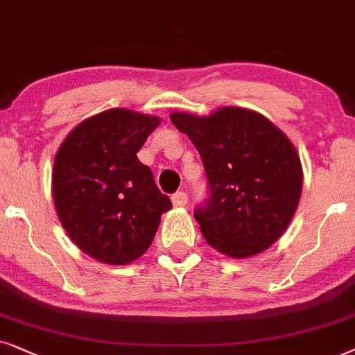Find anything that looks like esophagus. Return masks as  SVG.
I'll use <instances>...</instances> for the list:
<instances>
[{
    "label": "esophagus",
    "mask_w": 355,
    "mask_h": 355,
    "mask_svg": "<svg viewBox=\"0 0 355 355\" xmlns=\"http://www.w3.org/2000/svg\"><path fill=\"white\" fill-rule=\"evenodd\" d=\"M187 201H188V195L185 191H177L172 195L173 206H185Z\"/></svg>",
    "instance_id": "esophagus-1"
}]
</instances>
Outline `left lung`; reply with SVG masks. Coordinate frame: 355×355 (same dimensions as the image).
<instances>
[{
	"instance_id": "left-lung-1",
	"label": "left lung",
	"mask_w": 355,
	"mask_h": 355,
	"mask_svg": "<svg viewBox=\"0 0 355 355\" xmlns=\"http://www.w3.org/2000/svg\"><path fill=\"white\" fill-rule=\"evenodd\" d=\"M170 120L200 153L207 198L196 206L206 242L232 258L253 257L284 234L299 205L302 165L287 136L257 112L224 107Z\"/></svg>"
}]
</instances>
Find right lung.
I'll list each match as a JSON object with an SVG mask.
<instances>
[{
	"mask_svg": "<svg viewBox=\"0 0 355 355\" xmlns=\"http://www.w3.org/2000/svg\"><path fill=\"white\" fill-rule=\"evenodd\" d=\"M159 118L113 108L79 123L53 164V200L69 239L108 264L139 258L172 201L138 160Z\"/></svg>",
	"mask_w": 355,
	"mask_h": 355,
	"instance_id": "obj_1",
	"label": "right lung"
}]
</instances>
